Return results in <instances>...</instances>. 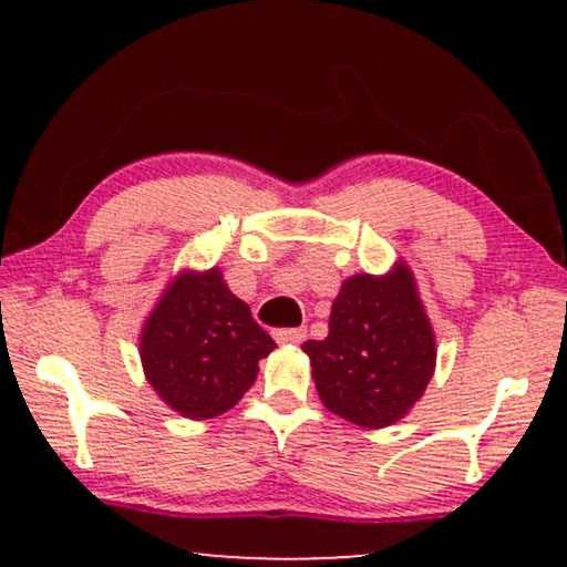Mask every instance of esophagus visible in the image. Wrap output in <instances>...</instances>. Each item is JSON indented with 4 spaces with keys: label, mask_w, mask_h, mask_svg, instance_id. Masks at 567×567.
<instances>
[{
    "label": "esophagus",
    "mask_w": 567,
    "mask_h": 567,
    "mask_svg": "<svg viewBox=\"0 0 567 567\" xmlns=\"http://www.w3.org/2000/svg\"><path fill=\"white\" fill-rule=\"evenodd\" d=\"M307 338L305 328H286V330H276V340L281 346H299L301 340Z\"/></svg>",
    "instance_id": "1"
}]
</instances>
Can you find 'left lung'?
Listing matches in <instances>:
<instances>
[{
    "mask_svg": "<svg viewBox=\"0 0 567 567\" xmlns=\"http://www.w3.org/2000/svg\"><path fill=\"white\" fill-rule=\"evenodd\" d=\"M328 328V338L301 346L322 405L363 429L405 417L436 371V332L408 262L348 276Z\"/></svg>",
    "mask_w": 567,
    "mask_h": 567,
    "instance_id": "8db88e82",
    "label": "left lung"
}]
</instances>
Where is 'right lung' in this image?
<instances>
[{"label": "right lung", "instance_id": "1", "mask_svg": "<svg viewBox=\"0 0 567 567\" xmlns=\"http://www.w3.org/2000/svg\"><path fill=\"white\" fill-rule=\"evenodd\" d=\"M274 348V338L229 291L216 266L177 270L138 336L146 382L169 410L190 421L235 408Z\"/></svg>", "mask_w": 567, "mask_h": 567}]
</instances>
